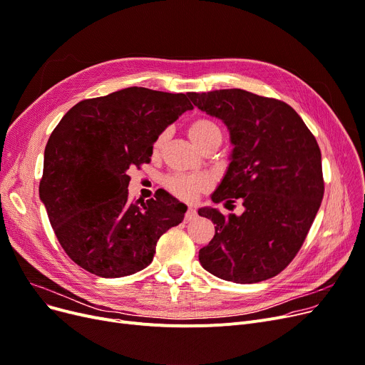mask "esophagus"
<instances>
[{
    "mask_svg": "<svg viewBox=\"0 0 365 365\" xmlns=\"http://www.w3.org/2000/svg\"><path fill=\"white\" fill-rule=\"evenodd\" d=\"M197 217V210L194 209V207H191V205H189L187 207V210H186V213H185V220H192V219H195Z\"/></svg>",
    "mask_w": 365,
    "mask_h": 365,
    "instance_id": "1",
    "label": "esophagus"
}]
</instances>
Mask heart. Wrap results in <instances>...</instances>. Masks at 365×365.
I'll list each match as a JSON object with an SVG mask.
<instances>
[{
    "instance_id": "1",
    "label": "heart",
    "mask_w": 365,
    "mask_h": 365,
    "mask_svg": "<svg viewBox=\"0 0 365 365\" xmlns=\"http://www.w3.org/2000/svg\"><path fill=\"white\" fill-rule=\"evenodd\" d=\"M187 135L194 143L201 148L210 140L222 137L220 128L217 123L209 118H197L187 126ZM165 140V134L161 133L158 135L152 145V152L156 155L161 150ZM165 187L171 194L182 200H194L198 194L207 191L212 185V180L205 174H183V173H174L165 178L164 180Z\"/></svg>"
}]
</instances>
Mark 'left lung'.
<instances>
[{
	"label": "left lung",
	"mask_w": 365,
	"mask_h": 365,
	"mask_svg": "<svg viewBox=\"0 0 365 365\" xmlns=\"http://www.w3.org/2000/svg\"><path fill=\"white\" fill-rule=\"evenodd\" d=\"M194 106L225 122L234 150L213 202L239 200L240 216L200 209L215 235L200 249L209 273L235 283L274 277L303 246L324 197L321 149L295 110L243 89L187 92ZM234 207V205H232Z\"/></svg>",
	"instance_id": "obj_1"
}]
</instances>
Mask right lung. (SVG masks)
Masks as SVG:
<instances>
[{"label":"right lung","instance_id":"obj_1","mask_svg":"<svg viewBox=\"0 0 365 365\" xmlns=\"http://www.w3.org/2000/svg\"><path fill=\"white\" fill-rule=\"evenodd\" d=\"M192 108L186 93L133 86L77 103L56 125L38 192L59 245L83 270H143L160 237L183 220L186 205L167 192L131 200L128 170L150 163L155 138Z\"/></svg>","mask_w":365,"mask_h":365}]
</instances>
